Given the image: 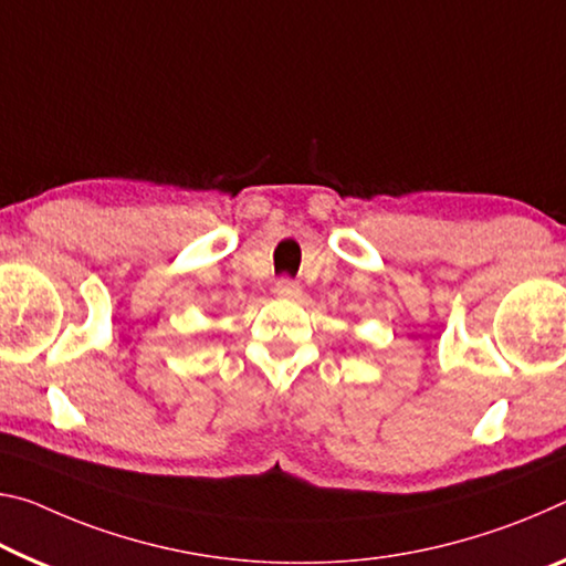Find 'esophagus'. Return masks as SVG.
<instances>
[{"label":"esophagus","mask_w":566,"mask_h":566,"mask_svg":"<svg viewBox=\"0 0 566 566\" xmlns=\"http://www.w3.org/2000/svg\"><path fill=\"white\" fill-rule=\"evenodd\" d=\"M274 294L282 300H297L300 297V284L290 280V276H282L280 282L274 284Z\"/></svg>","instance_id":"34e87169"}]
</instances>
